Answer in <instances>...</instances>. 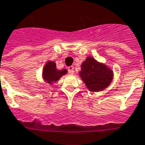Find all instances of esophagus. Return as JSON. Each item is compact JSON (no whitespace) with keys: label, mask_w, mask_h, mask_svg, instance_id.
Returning <instances> with one entry per match:
<instances>
[{"label":"esophagus","mask_w":145,"mask_h":145,"mask_svg":"<svg viewBox=\"0 0 145 145\" xmlns=\"http://www.w3.org/2000/svg\"><path fill=\"white\" fill-rule=\"evenodd\" d=\"M67 71H68V72H69L70 74H73V73H74V67H73V66H70V67H68V68H67Z\"/></svg>","instance_id":"34e87169"}]
</instances>
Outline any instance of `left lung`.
<instances>
[{"label":"left lung","mask_w":145,"mask_h":145,"mask_svg":"<svg viewBox=\"0 0 145 145\" xmlns=\"http://www.w3.org/2000/svg\"><path fill=\"white\" fill-rule=\"evenodd\" d=\"M82 81L91 91H102L111 84L113 79V71L105 64L88 57L81 64L80 71Z\"/></svg>","instance_id":"1"}]
</instances>
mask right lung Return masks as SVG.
Instances as JSON below:
<instances>
[{
	"mask_svg": "<svg viewBox=\"0 0 145 145\" xmlns=\"http://www.w3.org/2000/svg\"><path fill=\"white\" fill-rule=\"evenodd\" d=\"M67 70H57L56 64L53 61H48L43 69V78L44 80L51 84L54 82L58 81L60 78L67 74Z\"/></svg>",
	"mask_w": 145,
	"mask_h": 145,
	"instance_id": "1",
	"label": "right lung"
}]
</instances>
